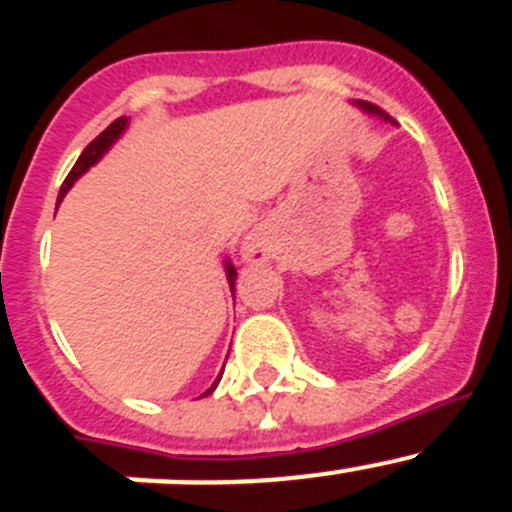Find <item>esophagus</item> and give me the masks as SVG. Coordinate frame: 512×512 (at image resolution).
<instances>
[{
  "label": "esophagus",
  "instance_id": "34e87169",
  "mask_svg": "<svg viewBox=\"0 0 512 512\" xmlns=\"http://www.w3.org/2000/svg\"><path fill=\"white\" fill-rule=\"evenodd\" d=\"M250 255H255V250H250Z\"/></svg>",
  "mask_w": 512,
  "mask_h": 512
}]
</instances>
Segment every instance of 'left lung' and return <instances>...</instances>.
I'll return each mask as SVG.
<instances>
[{"mask_svg": "<svg viewBox=\"0 0 512 512\" xmlns=\"http://www.w3.org/2000/svg\"><path fill=\"white\" fill-rule=\"evenodd\" d=\"M361 108H366V111H369V113H376V116H386V113L381 111L379 106H374V103H369V101H364V103H361ZM386 118H389V116H386Z\"/></svg>", "mask_w": 512, "mask_h": 512, "instance_id": "left-lung-1", "label": "left lung"}]
</instances>
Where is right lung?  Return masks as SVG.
<instances>
[{
	"instance_id": "obj_1",
	"label": "right lung",
	"mask_w": 512,
	"mask_h": 512,
	"mask_svg": "<svg viewBox=\"0 0 512 512\" xmlns=\"http://www.w3.org/2000/svg\"><path fill=\"white\" fill-rule=\"evenodd\" d=\"M123 128H126V116L116 118V121H113L111 126L106 128V131H101V133H98V136L94 138V141H91L89 146L84 148V153H81L79 160H76V165H74V168L69 170V175H66V180H64V183H61V190H59V200L64 198V195H66V190H69L71 185H74V180L79 178V175H84L86 170H89L91 165H94L96 160L101 158L103 153L108 151V146H111V143L116 141V138L121 136V133H123ZM235 277H237L235 267H232L230 262H227V280H230V287H235ZM220 376H223V374H220ZM220 376H218V379H215V384L210 386L208 391H205V396H208V394H213V391H215V386H218V381H220Z\"/></svg>"
}]
</instances>
